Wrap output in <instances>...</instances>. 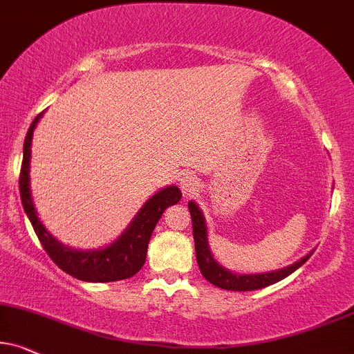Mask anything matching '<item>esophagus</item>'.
<instances>
[{"label":"esophagus","mask_w":354,"mask_h":354,"mask_svg":"<svg viewBox=\"0 0 354 354\" xmlns=\"http://www.w3.org/2000/svg\"><path fill=\"white\" fill-rule=\"evenodd\" d=\"M198 187H200V184H198L197 178L189 176V174H185V176L180 178V189H182V192H184L185 195L195 194V192L198 190Z\"/></svg>","instance_id":"1"}]
</instances>
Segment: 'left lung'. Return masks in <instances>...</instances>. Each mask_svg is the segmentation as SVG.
Here are the masks:
<instances>
[{"instance_id":"8db88e82","label":"left lung","mask_w":354,"mask_h":354,"mask_svg":"<svg viewBox=\"0 0 354 354\" xmlns=\"http://www.w3.org/2000/svg\"><path fill=\"white\" fill-rule=\"evenodd\" d=\"M189 210L192 216V228H194V241H195V254H197V263L200 268V272L203 274V277L208 282H212L213 286L220 287L225 290H256L268 287L270 283H276L282 281L283 277L290 276L295 269H299L305 261L310 257L313 252L307 254L302 259L294 263L289 268H283L279 270H272V272H264V274H233L231 270L221 268L220 264L213 259L210 248H208L207 241V225H205L202 212L198 210V207L194 202L189 203Z\"/></svg>"}]
</instances>
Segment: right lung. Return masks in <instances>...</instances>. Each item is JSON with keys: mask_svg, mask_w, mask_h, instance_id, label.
<instances>
[{"mask_svg": "<svg viewBox=\"0 0 354 354\" xmlns=\"http://www.w3.org/2000/svg\"><path fill=\"white\" fill-rule=\"evenodd\" d=\"M41 116L42 113L34 118L32 124L29 126L28 134H26L24 139L23 164H21L19 172V194L26 215L29 216L30 225L36 231L42 248L64 272L71 274L72 277L80 279V281L113 282L134 276L142 268V264L146 263L147 244H149L151 234L156 228L157 221L160 220L165 208L180 202L182 192L178 190V187L170 185L167 189H162L157 192L156 195H152L142 205V208L134 216V220L131 221L128 230L108 248H103V250L98 251H77L72 250V248L64 246L55 238H52L50 233H47V230L39 221L37 213L34 210L32 198H30V139H32V131L36 128V123Z\"/></svg>", "mask_w": 354, "mask_h": 354, "instance_id": "obj_1", "label": "right lung"}]
</instances>
